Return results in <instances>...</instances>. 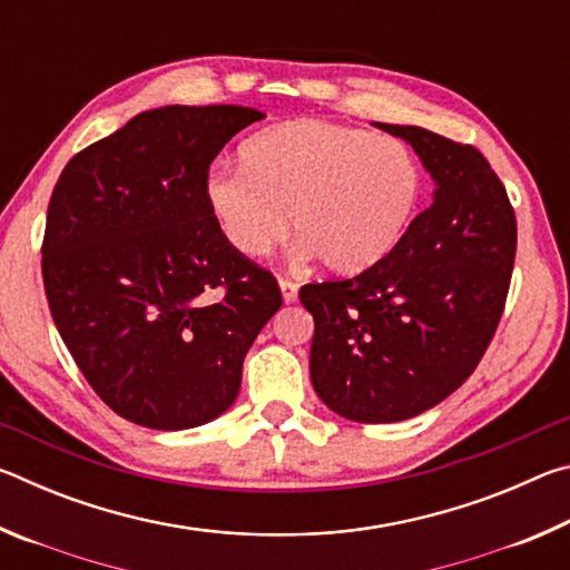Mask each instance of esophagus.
Returning a JSON list of instances; mask_svg holds the SVG:
<instances>
[{
	"label": "esophagus",
	"mask_w": 570,
	"mask_h": 570,
	"mask_svg": "<svg viewBox=\"0 0 570 570\" xmlns=\"http://www.w3.org/2000/svg\"><path fill=\"white\" fill-rule=\"evenodd\" d=\"M278 286H282V296H284V302H286V304L296 302V296H298V284L288 282V278H282V282H278Z\"/></svg>",
	"instance_id": "obj_1"
}]
</instances>
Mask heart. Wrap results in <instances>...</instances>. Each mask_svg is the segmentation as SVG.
I'll return each instance as SVG.
<instances>
[{
	"label": "heart",
	"instance_id": "heart-1",
	"mask_svg": "<svg viewBox=\"0 0 570 570\" xmlns=\"http://www.w3.org/2000/svg\"><path fill=\"white\" fill-rule=\"evenodd\" d=\"M424 170L397 138L324 120L256 132L240 166L208 173L204 196L220 234L256 258L286 236L332 274H362L397 248L420 216Z\"/></svg>",
	"mask_w": 570,
	"mask_h": 570
}]
</instances>
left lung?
Masks as SVG:
<instances>
[{"label": "left lung", "instance_id": "8db88e82", "mask_svg": "<svg viewBox=\"0 0 570 570\" xmlns=\"http://www.w3.org/2000/svg\"><path fill=\"white\" fill-rule=\"evenodd\" d=\"M407 140L435 196L407 238L344 282L306 284L314 392L346 420H410L450 397L485 354L505 308L518 226L505 186L472 146L417 125Z\"/></svg>", "mask_w": 570, "mask_h": 570}]
</instances>
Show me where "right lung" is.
I'll use <instances>...</instances> for the list:
<instances>
[{
	"instance_id": "obj_1",
	"label": "right lung",
	"mask_w": 570,
	"mask_h": 570,
	"mask_svg": "<svg viewBox=\"0 0 570 570\" xmlns=\"http://www.w3.org/2000/svg\"><path fill=\"white\" fill-rule=\"evenodd\" d=\"M262 118L240 105L146 110L77 153L52 190L42 278L55 326L98 397L142 428L224 414L282 306L276 278L228 244L204 196L210 163Z\"/></svg>"
}]
</instances>
